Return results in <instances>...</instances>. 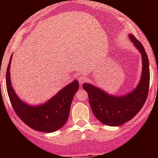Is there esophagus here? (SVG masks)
<instances>
[{"mask_svg": "<svg viewBox=\"0 0 158 158\" xmlns=\"http://www.w3.org/2000/svg\"><path fill=\"white\" fill-rule=\"evenodd\" d=\"M85 77H78V81H79V83H81V85L82 83H84V82L85 81Z\"/></svg>", "mask_w": 158, "mask_h": 158, "instance_id": "obj_1", "label": "esophagus"}]
</instances>
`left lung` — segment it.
I'll list each match as a JSON object with an SVG mask.
<instances>
[{"label":"left lung","mask_w":158,"mask_h":158,"mask_svg":"<svg viewBox=\"0 0 158 158\" xmlns=\"http://www.w3.org/2000/svg\"><path fill=\"white\" fill-rule=\"evenodd\" d=\"M129 38L142 54L143 65L139 86L127 95L113 96L89 84L83 85V89L89 95V104L94 115L102 123L108 126H120L132 119L142 109L149 93L150 65L147 54L142 43L133 35H129Z\"/></svg>","instance_id":"left-lung-1"}]
</instances>
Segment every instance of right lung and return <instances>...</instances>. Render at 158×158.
Instances as JSON below:
<instances>
[{
	"instance_id": "1",
	"label": "right lung",
	"mask_w": 158,
	"mask_h": 158,
	"mask_svg": "<svg viewBox=\"0 0 158 158\" xmlns=\"http://www.w3.org/2000/svg\"><path fill=\"white\" fill-rule=\"evenodd\" d=\"M11 58L6 72L7 92L12 108L17 116L35 131L47 133L58 131L63 127L68 119L73 98L79 88L78 81H74L65 86L51 100L43 105L39 107L29 106L18 98L12 87L9 71Z\"/></svg>"
}]
</instances>
